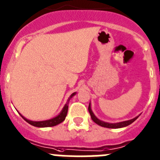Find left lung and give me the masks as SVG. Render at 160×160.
<instances>
[{
	"instance_id": "8db88e82",
	"label": "left lung",
	"mask_w": 160,
	"mask_h": 160,
	"mask_svg": "<svg viewBox=\"0 0 160 160\" xmlns=\"http://www.w3.org/2000/svg\"><path fill=\"white\" fill-rule=\"evenodd\" d=\"M88 112L90 113V116L92 119L93 121L96 123V124L100 125V126L103 127V128H123V127H127L130 125L131 123H133L136 119H137L139 116H136L134 119H129V120H126V121L123 122H119V123H107V122L102 121L100 119H98L96 116L94 115V113L92 111V108H91V103H89L88 105Z\"/></svg>"
}]
</instances>
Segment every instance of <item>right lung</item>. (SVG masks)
<instances>
[{
  "label": "right lung",
  "instance_id": "right-lung-1",
  "mask_svg": "<svg viewBox=\"0 0 160 160\" xmlns=\"http://www.w3.org/2000/svg\"><path fill=\"white\" fill-rule=\"evenodd\" d=\"M77 92H73L71 96H69V98L68 99L67 103H65V105L63 108L62 111L60 112V114L58 116H57L56 117L52 118V119H47V120H43V121H32V120H29V119H26L25 117L22 116L21 113H19L21 116V117L27 122L29 124L32 125L34 127H37V128H48V127H53L56 126V125L59 124V123H62L65 119L66 116H67L68 113V103H69V100H71V98H72V96H74Z\"/></svg>",
  "mask_w": 160,
  "mask_h": 160
}]
</instances>
